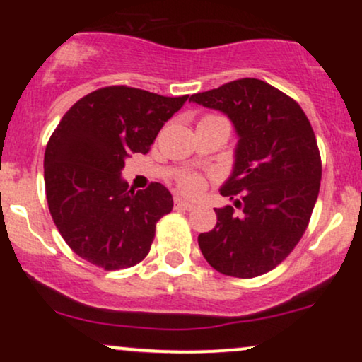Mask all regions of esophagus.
<instances>
[{
  "label": "esophagus",
  "instance_id": "34e87169",
  "mask_svg": "<svg viewBox=\"0 0 362 362\" xmlns=\"http://www.w3.org/2000/svg\"><path fill=\"white\" fill-rule=\"evenodd\" d=\"M194 207L192 202L185 201L182 197H175V209H184V211H190Z\"/></svg>",
  "mask_w": 362,
  "mask_h": 362
}]
</instances>
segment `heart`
<instances>
[{
	"mask_svg": "<svg viewBox=\"0 0 362 362\" xmlns=\"http://www.w3.org/2000/svg\"><path fill=\"white\" fill-rule=\"evenodd\" d=\"M207 120H226L223 117H219V115H204V117L201 119V122H207ZM228 122V120H226ZM177 185L178 189L182 190V192L189 194V195H195L201 192L202 189H204V178H202L199 173H194V172H187L184 175H180L177 178Z\"/></svg>",
	"mask_w": 362,
	"mask_h": 362,
	"instance_id": "heart-1",
	"label": "heart"
}]
</instances>
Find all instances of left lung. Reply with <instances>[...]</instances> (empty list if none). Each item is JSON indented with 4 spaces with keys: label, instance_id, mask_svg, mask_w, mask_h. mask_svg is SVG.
<instances>
[{
    "label": "left lung",
    "instance_id": "1",
    "mask_svg": "<svg viewBox=\"0 0 362 362\" xmlns=\"http://www.w3.org/2000/svg\"><path fill=\"white\" fill-rule=\"evenodd\" d=\"M190 100L224 112L240 136L233 173L221 189L235 207L214 209L218 221L199 235V247L224 276H262L286 260L308 228L322 180L313 127L294 98L255 78Z\"/></svg>",
    "mask_w": 362,
    "mask_h": 362
}]
</instances>
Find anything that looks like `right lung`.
<instances>
[{"instance_id": "obj_1", "label": "right lung", "mask_w": 362, "mask_h": 362, "mask_svg": "<svg viewBox=\"0 0 362 362\" xmlns=\"http://www.w3.org/2000/svg\"><path fill=\"white\" fill-rule=\"evenodd\" d=\"M189 95L163 97L114 85L85 95L62 115L44 155L52 221L68 247L105 271L132 267L149 253L156 223L173 207L167 187L129 190L124 160L146 155Z\"/></svg>"}]
</instances>
